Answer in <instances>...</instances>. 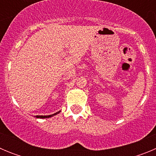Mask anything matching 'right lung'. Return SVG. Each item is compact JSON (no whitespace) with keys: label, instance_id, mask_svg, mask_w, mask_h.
<instances>
[{"label":"right lung","instance_id":"right-lung-1","mask_svg":"<svg viewBox=\"0 0 156 156\" xmlns=\"http://www.w3.org/2000/svg\"><path fill=\"white\" fill-rule=\"evenodd\" d=\"M58 113H59V112H56V113H55V114H53V115H36V117H37V118H49V117H51V116H53V115H56V114H58Z\"/></svg>","mask_w":156,"mask_h":156}]
</instances>
